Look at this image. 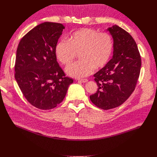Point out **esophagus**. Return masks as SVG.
Segmentation results:
<instances>
[{"mask_svg":"<svg viewBox=\"0 0 157 157\" xmlns=\"http://www.w3.org/2000/svg\"><path fill=\"white\" fill-rule=\"evenodd\" d=\"M78 82H82V83H85L88 82V79H78Z\"/></svg>","mask_w":157,"mask_h":157,"instance_id":"esophagus-1","label":"esophagus"}]
</instances>
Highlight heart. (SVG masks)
I'll return each instance as SVG.
<instances>
[{
    "label": "heart",
    "instance_id": "heart-1",
    "mask_svg": "<svg viewBox=\"0 0 157 157\" xmlns=\"http://www.w3.org/2000/svg\"><path fill=\"white\" fill-rule=\"evenodd\" d=\"M113 51V40L107 33H99L91 28H82L71 34L68 41L61 40L55 47V54L60 62L68 66L77 54L78 62L66 69L70 77L83 78L96 69L105 67L110 61Z\"/></svg>",
    "mask_w": 157,
    "mask_h": 157
}]
</instances>
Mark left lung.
I'll return each instance as SVG.
<instances>
[{"label":"left lung","mask_w":157,"mask_h":157,"mask_svg":"<svg viewBox=\"0 0 157 157\" xmlns=\"http://www.w3.org/2000/svg\"><path fill=\"white\" fill-rule=\"evenodd\" d=\"M113 39V56L106 66L94 75L98 90L90 96L98 107L108 110L125 102L134 91L141 60L136 42L118 25L109 27Z\"/></svg>","instance_id":"1"}]
</instances>
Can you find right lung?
I'll list each match as a JSON object with an SVG mask.
<instances>
[{"label": "right lung", "mask_w": 157, "mask_h": 157, "mask_svg": "<svg viewBox=\"0 0 157 157\" xmlns=\"http://www.w3.org/2000/svg\"><path fill=\"white\" fill-rule=\"evenodd\" d=\"M64 29L61 23H40L22 38L17 48L16 82L27 100L42 110L58 106L73 82L65 77L55 54Z\"/></svg>", "instance_id": "1"}]
</instances>
